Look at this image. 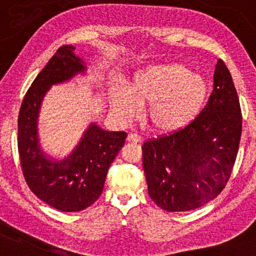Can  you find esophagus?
I'll return each mask as SVG.
<instances>
[{"instance_id": "1", "label": "esophagus", "mask_w": 256, "mask_h": 256, "mask_svg": "<svg viewBox=\"0 0 256 256\" xmlns=\"http://www.w3.org/2000/svg\"><path fill=\"white\" fill-rule=\"evenodd\" d=\"M126 140L128 142H136V144L142 142V138H140L138 134H136V133H130Z\"/></svg>"}]
</instances>
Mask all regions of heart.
Returning <instances> with one entry per match:
<instances>
[{
	"instance_id": "1",
	"label": "heart",
	"mask_w": 256,
	"mask_h": 256,
	"mask_svg": "<svg viewBox=\"0 0 256 256\" xmlns=\"http://www.w3.org/2000/svg\"><path fill=\"white\" fill-rule=\"evenodd\" d=\"M208 95L206 81L182 64H153L142 68L130 80L128 88L112 84L110 106L114 114L131 120L138 106L148 104L146 120L156 132L172 133L198 116Z\"/></svg>"
}]
</instances>
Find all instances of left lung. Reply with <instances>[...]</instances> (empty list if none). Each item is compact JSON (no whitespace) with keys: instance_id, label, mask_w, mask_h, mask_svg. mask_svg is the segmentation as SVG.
Listing matches in <instances>:
<instances>
[{"instance_id":"obj_1","label":"left lung","mask_w":256,"mask_h":256,"mask_svg":"<svg viewBox=\"0 0 256 256\" xmlns=\"http://www.w3.org/2000/svg\"><path fill=\"white\" fill-rule=\"evenodd\" d=\"M242 128L239 98L230 70L218 60L206 106L180 131L142 145L150 197L169 212L195 210L225 188Z\"/></svg>"}]
</instances>
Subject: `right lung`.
<instances>
[{"instance_id":"1","label":"right lung","mask_w":256,"mask_h":256,"mask_svg":"<svg viewBox=\"0 0 256 256\" xmlns=\"http://www.w3.org/2000/svg\"><path fill=\"white\" fill-rule=\"evenodd\" d=\"M74 50L73 45L58 48L25 94L18 114L17 140L25 181L39 200L64 212H78L95 203L103 192L108 169L126 138L125 132L106 131L92 123L64 160L42 152L37 128L42 98L53 84L86 70Z\"/></svg>"}]
</instances>
